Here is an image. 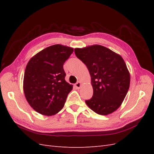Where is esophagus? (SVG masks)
<instances>
[{
  "mask_svg": "<svg viewBox=\"0 0 154 154\" xmlns=\"http://www.w3.org/2000/svg\"><path fill=\"white\" fill-rule=\"evenodd\" d=\"M75 86H76L77 89H80V87L81 86V83L80 82V81H78V82L75 84Z\"/></svg>",
  "mask_w": 154,
  "mask_h": 154,
  "instance_id": "obj_1",
  "label": "esophagus"
}]
</instances>
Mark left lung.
<instances>
[{
  "mask_svg": "<svg viewBox=\"0 0 154 154\" xmlns=\"http://www.w3.org/2000/svg\"><path fill=\"white\" fill-rule=\"evenodd\" d=\"M75 54L86 65L91 77L93 95L85 100L87 105L100 115L114 112L130 87V73L122 57L100 45L75 48Z\"/></svg>",
  "mask_w": 154,
  "mask_h": 154,
  "instance_id": "left-lung-1",
  "label": "left lung"
}]
</instances>
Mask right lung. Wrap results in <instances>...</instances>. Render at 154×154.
<instances>
[{
  "label": "right lung",
  "mask_w": 154,
  "mask_h": 154,
  "mask_svg": "<svg viewBox=\"0 0 154 154\" xmlns=\"http://www.w3.org/2000/svg\"><path fill=\"white\" fill-rule=\"evenodd\" d=\"M73 49L55 44L32 57L26 67L23 89L28 103L36 112L45 116L63 109L73 85L65 80L63 64Z\"/></svg>",
  "instance_id": "1"
}]
</instances>
